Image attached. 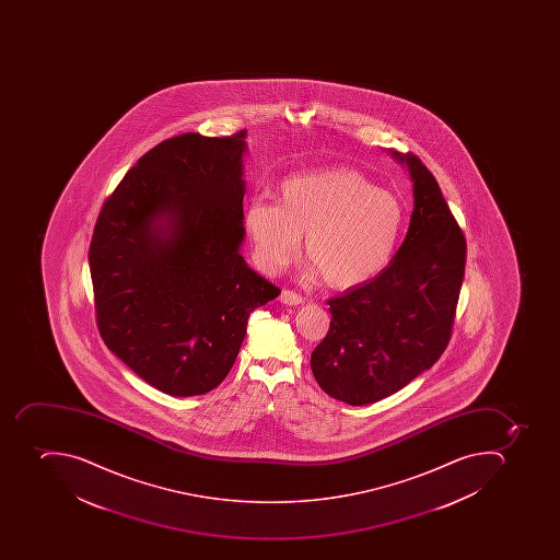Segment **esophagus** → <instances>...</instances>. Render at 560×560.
I'll list each match as a JSON object with an SVG mask.
<instances>
[{"mask_svg": "<svg viewBox=\"0 0 560 560\" xmlns=\"http://www.w3.org/2000/svg\"><path fill=\"white\" fill-rule=\"evenodd\" d=\"M280 301H282L283 304H287V306H295V304L303 303V298H301L298 292L285 289V291H282V294H280Z\"/></svg>", "mask_w": 560, "mask_h": 560, "instance_id": "1", "label": "esophagus"}]
</instances>
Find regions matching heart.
Masks as SVG:
<instances>
[{"label":"heart","instance_id":"heart-1","mask_svg":"<svg viewBox=\"0 0 560 560\" xmlns=\"http://www.w3.org/2000/svg\"><path fill=\"white\" fill-rule=\"evenodd\" d=\"M277 203L254 199L245 228L262 268L291 265L304 236V256L330 289L370 282L394 257L405 224L401 199L352 167L291 176Z\"/></svg>","mask_w":560,"mask_h":560}]
</instances>
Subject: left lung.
Here are the masks:
<instances>
[{
	"instance_id": "obj_1",
	"label": "left lung",
	"mask_w": 560,
	"mask_h": 560,
	"mask_svg": "<svg viewBox=\"0 0 560 560\" xmlns=\"http://www.w3.org/2000/svg\"><path fill=\"white\" fill-rule=\"evenodd\" d=\"M393 155L413 182L405 242L382 273L327 301L329 330L310 362L322 390L352 406L393 396L434 365L464 280L466 238L436 178L411 152Z\"/></svg>"
}]
</instances>
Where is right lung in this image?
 I'll use <instances>...</instances> for the list:
<instances>
[{
	"instance_id": "obj_1",
	"label": "right lung",
	"mask_w": 560,
	"mask_h": 560,
	"mask_svg": "<svg viewBox=\"0 0 560 560\" xmlns=\"http://www.w3.org/2000/svg\"><path fill=\"white\" fill-rule=\"evenodd\" d=\"M247 132H185L138 159L89 247L108 350L170 396L207 394L233 368L250 313L280 294L240 254Z\"/></svg>"
}]
</instances>
